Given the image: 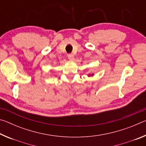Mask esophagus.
I'll list each match as a JSON object with an SVG mask.
<instances>
[{"label":"esophagus","instance_id":"esophagus-1","mask_svg":"<svg viewBox=\"0 0 146 146\" xmlns=\"http://www.w3.org/2000/svg\"><path fill=\"white\" fill-rule=\"evenodd\" d=\"M68 57L70 60H74V55H73V54H69V55H68Z\"/></svg>","mask_w":146,"mask_h":146}]
</instances>
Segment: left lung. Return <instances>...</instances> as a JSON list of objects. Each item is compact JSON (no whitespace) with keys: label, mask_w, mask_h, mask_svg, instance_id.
Segmentation results:
<instances>
[{"label":"left lung","mask_w":146,"mask_h":146,"mask_svg":"<svg viewBox=\"0 0 146 146\" xmlns=\"http://www.w3.org/2000/svg\"><path fill=\"white\" fill-rule=\"evenodd\" d=\"M94 75V74L92 73V74H89L88 75V76H93Z\"/></svg>","instance_id":"left-lung-1"}]
</instances>
